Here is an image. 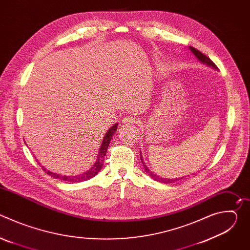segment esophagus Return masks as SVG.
I'll return each mask as SVG.
<instances>
[{"label":"esophagus","mask_w":250,"mask_h":250,"mask_svg":"<svg viewBox=\"0 0 250 250\" xmlns=\"http://www.w3.org/2000/svg\"><path fill=\"white\" fill-rule=\"evenodd\" d=\"M123 122L125 125H132L135 124V119L133 117H126L124 119Z\"/></svg>","instance_id":"1"}]
</instances>
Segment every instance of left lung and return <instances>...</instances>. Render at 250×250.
<instances>
[{"label": "left lung", "instance_id": "obj_1", "mask_svg": "<svg viewBox=\"0 0 250 250\" xmlns=\"http://www.w3.org/2000/svg\"><path fill=\"white\" fill-rule=\"evenodd\" d=\"M190 49L192 50V52L197 56V58L201 61V62H203V63H206L207 65H208V66H212L213 68L215 69H217L218 67H217V65L213 63L207 55H205L204 53H202L201 51H199L198 49H196L195 47H193V46H190ZM140 159H141V162H142V164H144V167H145V169H146V171L147 172V173H149V175L153 178V179L155 180V181H158V182H161V183H165V184H167V183H172V182H175V181H177L178 179H174V180H171V179H165V178H160V177H158V176H156V175H154L148 168H147V166L146 165V163L144 162V159H142V155H141V152H140Z\"/></svg>", "mask_w": 250, "mask_h": 250}]
</instances>
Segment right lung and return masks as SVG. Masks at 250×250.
Wrapping results in <instances>:
<instances>
[{
    "mask_svg": "<svg viewBox=\"0 0 250 250\" xmlns=\"http://www.w3.org/2000/svg\"><path fill=\"white\" fill-rule=\"evenodd\" d=\"M117 128H118V124H115L108 130V132L105 133V135L104 137V140L102 142V146L100 147V151H99V155H98L97 161L94 164V166L89 171H87L86 173H83V174L78 175V176H61L59 174L47 171L44 167H42V169L44 170V172H46L48 175L56 178V179H60L61 181H67V182H70V183H73V182H77L78 183V182H82V181H86V180L91 179V178H93L95 175H97L99 173V171L102 169V167L104 165V155L106 153V150H108V147H109V145H110V141L112 139V136L116 132Z\"/></svg>",
    "mask_w": 250,
    "mask_h": 250,
    "instance_id": "add662e5",
    "label": "right lung"
}]
</instances>
